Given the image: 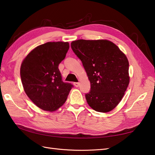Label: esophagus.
Returning <instances> with one entry per match:
<instances>
[{"instance_id": "34e87169", "label": "esophagus", "mask_w": 155, "mask_h": 155, "mask_svg": "<svg viewBox=\"0 0 155 155\" xmlns=\"http://www.w3.org/2000/svg\"><path fill=\"white\" fill-rule=\"evenodd\" d=\"M74 85L76 87H78L79 86V83H77V82H76V83H74Z\"/></svg>"}]
</instances>
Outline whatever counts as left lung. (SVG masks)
<instances>
[{"instance_id":"8db88e82","label":"left lung","mask_w":155,"mask_h":155,"mask_svg":"<svg viewBox=\"0 0 155 155\" xmlns=\"http://www.w3.org/2000/svg\"><path fill=\"white\" fill-rule=\"evenodd\" d=\"M71 48L81 61L91 83L85 94L88 105L107 113L117 106L129 83L128 61L117 46L107 40H77Z\"/></svg>"}]
</instances>
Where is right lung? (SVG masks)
<instances>
[{
    "label": "right lung",
    "mask_w": 155,
    "mask_h": 155,
    "mask_svg": "<svg viewBox=\"0 0 155 155\" xmlns=\"http://www.w3.org/2000/svg\"><path fill=\"white\" fill-rule=\"evenodd\" d=\"M68 42H48L38 46L22 61L21 77L28 98L41 109L53 111L63 104L73 85L64 83L58 64Z\"/></svg>",
    "instance_id": "add662e5"
}]
</instances>
